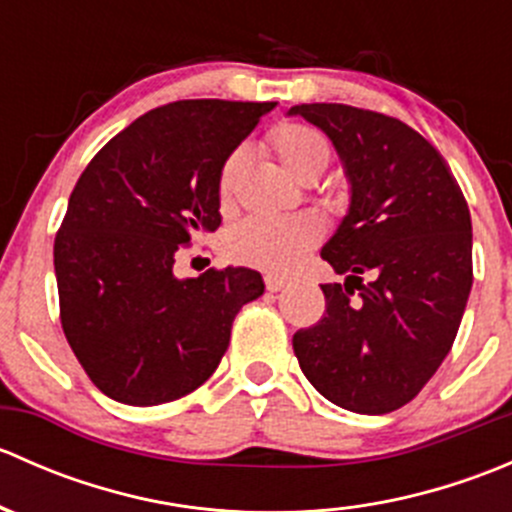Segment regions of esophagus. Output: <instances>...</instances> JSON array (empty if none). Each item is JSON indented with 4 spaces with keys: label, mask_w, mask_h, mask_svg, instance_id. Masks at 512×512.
<instances>
[{
    "label": "esophagus",
    "mask_w": 512,
    "mask_h": 512,
    "mask_svg": "<svg viewBox=\"0 0 512 512\" xmlns=\"http://www.w3.org/2000/svg\"><path fill=\"white\" fill-rule=\"evenodd\" d=\"M285 285H287L285 277H277V275H272V272L270 275H265V287L270 289V292H280Z\"/></svg>",
    "instance_id": "34e87169"
}]
</instances>
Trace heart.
Returning a JSON list of instances; mask_svg holds the SVG:
<instances>
[{
	"label": "heart",
	"instance_id": "b5f03b06",
	"mask_svg": "<svg viewBox=\"0 0 512 512\" xmlns=\"http://www.w3.org/2000/svg\"><path fill=\"white\" fill-rule=\"evenodd\" d=\"M267 146L297 178L322 173L329 163V146L322 133L304 123H282L272 128ZM237 168H240V156L235 153L225 160L218 178V193L223 203L230 200ZM319 235H322V227L312 215H287V218L250 215L227 230L223 247L225 255L240 265L289 272L302 262L309 247L317 245Z\"/></svg>",
	"mask_w": 512,
	"mask_h": 512
}]
</instances>
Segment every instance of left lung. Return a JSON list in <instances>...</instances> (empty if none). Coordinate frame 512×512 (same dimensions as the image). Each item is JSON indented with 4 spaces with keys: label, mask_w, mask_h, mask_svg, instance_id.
Segmentation results:
<instances>
[{
    "label": "left lung",
    "mask_w": 512,
    "mask_h": 512,
    "mask_svg": "<svg viewBox=\"0 0 512 512\" xmlns=\"http://www.w3.org/2000/svg\"><path fill=\"white\" fill-rule=\"evenodd\" d=\"M332 138L352 203L322 257L344 282L292 337L309 384L356 414L409 404L451 352L473 285L468 203L441 153L399 118L344 103L289 108Z\"/></svg>",
    "instance_id": "left-lung-1"
}]
</instances>
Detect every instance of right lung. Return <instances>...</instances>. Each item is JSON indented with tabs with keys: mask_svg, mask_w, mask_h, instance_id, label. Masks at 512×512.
<instances>
[{
	"mask_svg": "<svg viewBox=\"0 0 512 512\" xmlns=\"http://www.w3.org/2000/svg\"><path fill=\"white\" fill-rule=\"evenodd\" d=\"M275 101L188 98L153 108L91 158L54 240L66 342L113 401L158 406L213 376L242 304L265 292L247 267L173 275L175 252L220 227L218 178Z\"/></svg>",
	"mask_w": 512,
	"mask_h": 512,
	"instance_id": "right-lung-1",
	"label": "right lung"
}]
</instances>
